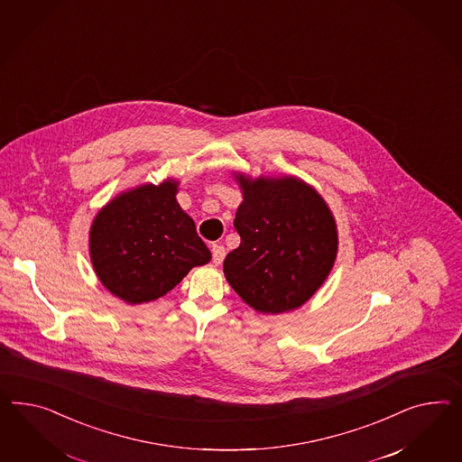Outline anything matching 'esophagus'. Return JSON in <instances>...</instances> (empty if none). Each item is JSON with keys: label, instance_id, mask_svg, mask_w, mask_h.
<instances>
[{"label": "esophagus", "instance_id": "1", "mask_svg": "<svg viewBox=\"0 0 462 462\" xmlns=\"http://www.w3.org/2000/svg\"><path fill=\"white\" fill-rule=\"evenodd\" d=\"M225 254H226V252H225L224 245H218V244L212 245V259L213 263H217V265L224 263Z\"/></svg>", "mask_w": 462, "mask_h": 462}]
</instances>
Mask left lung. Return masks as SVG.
I'll return each mask as SVG.
<instances>
[{"instance_id": "obj_1", "label": "left lung", "mask_w": 462, "mask_h": 462, "mask_svg": "<svg viewBox=\"0 0 462 462\" xmlns=\"http://www.w3.org/2000/svg\"><path fill=\"white\" fill-rule=\"evenodd\" d=\"M236 180L244 193L234 220L240 245L225 257V277L255 311L296 310L333 269L335 217L321 195L300 178Z\"/></svg>"}]
</instances>
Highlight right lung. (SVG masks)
Instances as JSON below:
<instances>
[{
    "instance_id": "add662e5",
    "label": "right lung",
    "mask_w": 462,
    "mask_h": 462,
    "mask_svg": "<svg viewBox=\"0 0 462 462\" xmlns=\"http://www.w3.org/2000/svg\"><path fill=\"white\" fill-rule=\"evenodd\" d=\"M178 183L141 185L100 210L88 250L100 282L114 296L141 304L164 296L195 267L212 259L195 222L176 201Z\"/></svg>"
}]
</instances>
